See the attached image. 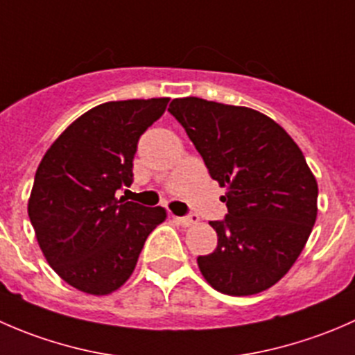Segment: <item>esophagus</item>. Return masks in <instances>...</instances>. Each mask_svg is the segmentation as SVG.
Returning a JSON list of instances; mask_svg holds the SVG:
<instances>
[{
  "label": "esophagus",
  "instance_id": "1",
  "mask_svg": "<svg viewBox=\"0 0 355 355\" xmlns=\"http://www.w3.org/2000/svg\"><path fill=\"white\" fill-rule=\"evenodd\" d=\"M175 220H177L182 227H192V225L198 223L199 216L198 214H189V216H180V218L175 216Z\"/></svg>",
  "mask_w": 355,
  "mask_h": 355
}]
</instances>
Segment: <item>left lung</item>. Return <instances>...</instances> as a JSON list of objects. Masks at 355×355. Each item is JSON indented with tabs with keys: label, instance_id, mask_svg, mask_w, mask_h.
Masks as SVG:
<instances>
[{
	"label": "left lung",
	"instance_id": "1",
	"mask_svg": "<svg viewBox=\"0 0 355 355\" xmlns=\"http://www.w3.org/2000/svg\"><path fill=\"white\" fill-rule=\"evenodd\" d=\"M225 187L228 214L211 221L218 247L198 264L204 280L227 295L273 287L302 252L318 216V182L299 146L266 114L194 98L168 108Z\"/></svg>",
	"mask_w": 355,
	"mask_h": 355
}]
</instances>
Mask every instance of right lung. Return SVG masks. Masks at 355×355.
Instances as JSON below:
<instances>
[{
    "instance_id": "add662e5",
    "label": "right lung",
    "mask_w": 355,
    "mask_h": 355,
    "mask_svg": "<svg viewBox=\"0 0 355 355\" xmlns=\"http://www.w3.org/2000/svg\"><path fill=\"white\" fill-rule=\"evenodd\" d=\"M170 98L110 101L85 111L49 146L27 211L49 266L89 295H108L134 273L146 239L166 220L114 192L132 184L139 137Z\"/></svg>"
}]
</instances>
